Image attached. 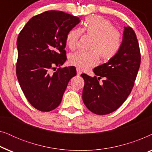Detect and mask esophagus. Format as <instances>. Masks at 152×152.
<instances>
[{
    "label": "esophagus",
    "instance_id": "obj_1",
    "mask_svg": "<svg viewBox=\"0 0 152 152\" xmlns=\"http://www.w3.org/2000/svg\"><path fill=\"white\" fill-rule=\"evenodd\" d=\"M77 75H80L82 74V71H81V70L79 69V68H77Z\"/></svg>",
    "mask_w": 152,
    "mask_h": 152
}]
</instances>
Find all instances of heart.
Here are the masks:
<instances>
[{"label":"heart","mask_w":152,"mask_h":152,"mask_svg":"<svg viewBox=\"0 0 152 152\" xmlns=\"http://www.w3.org/2000/svg\"><path fill=\"white\" fill-rule=\"evenodd\" d=\"M93 37L88 53L78 51L70 54L68 61L82 70H86L97 65L99 56L104 61H109L115 57L122 46L120 32L109 20L99 16H91L83 23L82 28H72L66 37V43L68 48L74 50L77 48L82 33Z\"/></svg>","instance_id":"1"}]
</instances>
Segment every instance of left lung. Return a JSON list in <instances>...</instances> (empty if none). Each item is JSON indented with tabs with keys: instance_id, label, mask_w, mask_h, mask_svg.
I'll list each match as a JSON object with an SVG mask.
<instances>
[{
	"instance_id": "8db88e82",
	"label": "left lung",
	"mask_w": 152,
	"mask_h": 152,
	"mask_svg": "<svg viewBox=\"0 0 152 152\" xmlns=\"http://www.w3.org/2000/svg\"><path fill=\"white\" fill-rule=\"evenodd\" d=\"M140 59L135 32L131 27H124L122 46L117 55L95 68L93 72L96 76L81 75L84 80L82 99L86 107L97 115H106L117 110L134 86Z\"/></svg>"
}]
</instances>
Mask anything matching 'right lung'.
Segmentation results:
<instances>
[{"label":"right lung","mask_w":152,"mask_h":152,"mask_svg":"<svg viewBox=\"0 0 152 152\" xmlns=\"http://www.w3.org/2000/svg\"><path fill=\"white\" fill-rule=\"evenodd\" d=\"M80 22L65 12L46 11L31 18L18 34L16 76L27 99L39 111L57 108L68 82L77 75L75 66L57 71L55 67L67 59L66 34Z\"/></svg>","instance_id":"add662e5"}]
</instances>
